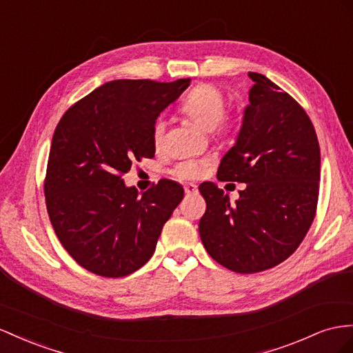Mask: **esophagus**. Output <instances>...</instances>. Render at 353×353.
Listing matches in <instances>:
<instances>
[{"instance_id":"esophagus-1","label":"esophagus","mask_w":353,"mask_h":353,"mask_svg":"<svg viewBox=\"0 0 353 353\" xmlns=\"http://www.w3.org/2000/svg\"><path fill=\"white\" fill-rule=\"evenodd\" d=\"M184 190H185V194H196L197 193V185L193 184V183H188L184 185Z\"/></svg>"}]
</instances>
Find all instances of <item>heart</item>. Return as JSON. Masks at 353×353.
Segmentation results:
<instances>
[{
	"label": "heart",
	"mask_w": 353,
	"mask_h": 353,
	"mask_svg": "<svg viewBox=\"0 0 353 353\" xmlns=\"http://www.w3.org/2000/svg\"><path fill=\"white\" fill-rule=\"evenodd\" d=\"M225 97L214 84L202 83L188 92L181 103V111L202 129L211 132L218 141L230 139L236 129V119L232 114L224 112ZM166 121L157 119L151 128V139L154 147L163 142ZM211 163L209 159H187L179 161L172 169V175L179 179H197L203 175L205 169Z\"/></svg>",
	"instance_id": "obj_1"
}]
</instances>
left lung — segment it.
Listing matches in <instances>:
<instances>
[{
  "mask_svg": "<svg viewBox=\"0 0 353 353\" xmlns=\"http://www.w3.org/2000/svg\"><path fill=\"white\" fill-rule=\"evenodd\" d=\"M248 75L250 105L216 174L246 188L230 203L214 183L199 187L206 200L200 239L236 273L272 269L297 250L315 218L321 179L319 142L306 111L263 74Z\"/></svg>",
  "mask_w": 353,
  "mask_h": 353,
  "instance_id": "obj_1",
  "label": "left lung"
}]
</instances>
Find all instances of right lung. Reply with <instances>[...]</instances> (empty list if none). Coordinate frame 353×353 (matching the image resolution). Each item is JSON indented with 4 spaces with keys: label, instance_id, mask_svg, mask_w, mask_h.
Wrapping results in <instances>:
<instances>
[{
    "label": "right lung",
    "instance_id": "1",
    "mask_svg": "<svg viewBox=\"0 0 353 353\" xmlns=\"http://www.w3.org/2000/svg\"><path fill=\"white\" fill-rule=\"evenodd\" d=\"M190 84L114 80L66 112L54 129L44 196L53 230L81 268L103 278L141 269L184 188L161 179L142 194L126 187L132 161L154 157L151 128Z\"/></svg>",
    "mask_w": 353,
    "mask_h": 353
}]
</instances>
